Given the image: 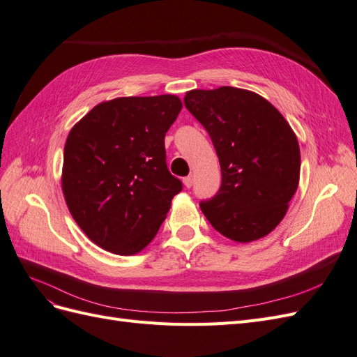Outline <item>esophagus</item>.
Returning <instances> with one entry per match:
<instances>
[{
    "label": "esophagus",
    "instance_id": "esophagus-1",
    "mask_svg": "<svg viewBox=\"0 0 357 357\" xmlns=\"http://www.w3.org/2000/svg\"><path fill=\"white\" fill-rule=\"evenodd\" d=\"M183 183H185V188H190L192 186V183H193V177L192 176H188V177H185L183 178Z\"/></svg>",
    "mask_w": 357,
    "mask_h": 357
}]
</instances>
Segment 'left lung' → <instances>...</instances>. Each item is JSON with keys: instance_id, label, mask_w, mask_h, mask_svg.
<instances>
[{"instance_id": "left-lung-1", "label": "left lung", "mask_w": 357, "mask_h": 357, "mask_svg": "<svg viewBox=\"0 0 357 357\" xmlns=\"http://www.w3.org/2000/svg\"><path fill=\"white\" fill-rule=\"evenodd\" d=\"M185 105L208 132L222 169L219 192L199 202L204 215L232 241L262 238L283 220L298 189L295 132L271 102L245 89L189 91Z\"/></svg>"}]
</instances>
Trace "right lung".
<instances>
[{
	"mask_svg": "<svg viewBox=\"0 0 357 357\" xmlns=\"http://www.w3.org/2000/svg\"><path fill=\"white\" fill-rule=\"evenodd\" d=\"M176 95L101 102L75 123L63 149L62 192L73 219L107 252L135 255L155 238L183 189L167 167Z\"/></svg>",
	"mask_w": 357,
	"mask_h": 357,
	"instance_id": "add662e5",
	"label": "right lung"
}]
</instances>
